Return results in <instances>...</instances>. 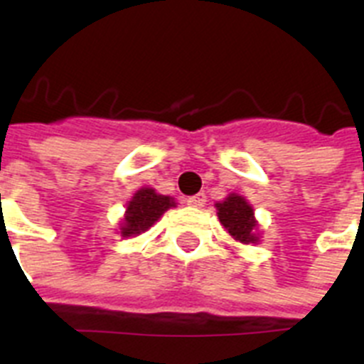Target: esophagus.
Listing matches in <instances>:
<instances>
[{
    "label": "esophagus",
    "mask_w": 364,
    "mask_h": 364,
    "mask_svg": "<svg viewBox=\"0 0 364 364\" xmlns=\"http://www.w3.org/2000/svg\"><path fill=\"white\" fill-rule=\"evenodd\" d=\"M185 201L186 205H191V207L201 208L205 207V203H207V196H205V192H200V194H196V196H188Z\"/></svg>",
    "instance_id": "obj_1"
}]
</instances>
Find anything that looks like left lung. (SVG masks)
<instances>
[{"label":"left lung","instance_id":"8db88e82","mask_svg":"<svg viewBox=\"0 0 364 364\" xmlns=\"http://www.w3.org/2000/svg\"><path fill=\"white\" fill-rule=\"evenodd\" d=\"M218 218L221 225L229 230V235L242 243L257 242V221L252 216V208L242 196L230 194L223 203H216Z\"/></svg>","mask_w":364,"mask_h":364}]
</instances>
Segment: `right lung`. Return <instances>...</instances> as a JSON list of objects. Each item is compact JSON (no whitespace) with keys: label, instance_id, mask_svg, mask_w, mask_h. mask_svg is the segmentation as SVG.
I'll use <instances>...</instances> for the list:
<instances>
[{"label":"right lung","instance_id":"add662e5","mask_svg":"<svg viewBox=\"0 0 364 364\" xmlns=\"http://www.w3.org/2000/svg\"><path fill=\"white\" fill-rule=\"evenodd\" d=\"M173 205L176 203L168 196L156 194L154 188H141L126 208L124 227L121 229V235H141L159 220L164 210H168Z\"/></svg>","mask_w":364,"mask_h":364}]
</instances>
